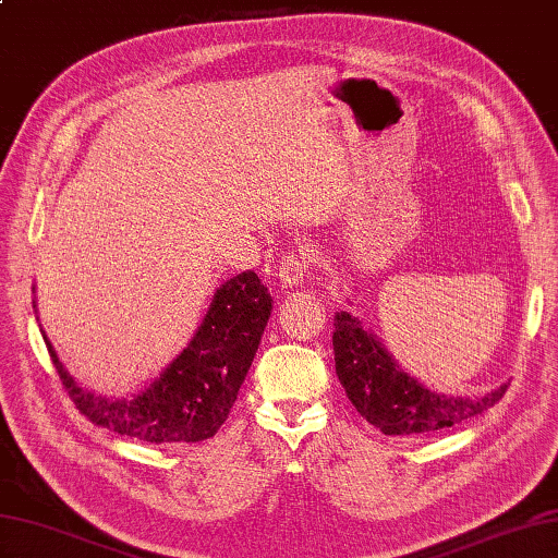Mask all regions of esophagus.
<instances>
[{"mask_svg":"<svg viewBox=\"0 0 558 558\" xmlns=\"http://www.w3.org/2000/svg\"><path fill=\"white\" fill-rule=\"evenodd\" d=\"M310 268L312 264L310 258H306V254H288L280 260L278 276L286 286H302V282L310 278Z\"/></svg>","mask_w":558,"mask_h":558,"instance_id":"esophagus-1","label":"esophagus"}]
</instances>
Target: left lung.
Segmentation results:
<instances>
[{
	"label": "left lung",
	"instance_id": "obj_1",
	"mask_svg": "<svg viewBox=\"0 0 558 558\" xmlns=\"http://www.w3.org/2000/svg\"><path fill=\"white\" fill-rule=\"evenodd\" d=\"M336 374L362 417L388 436L434 434L494 408L508 384L482 398L432 393L398 369L390 354L348 312L336 314Z\"/></svg>",
	"mask_w": 558,
	"mask_h": 558
}]
</instances>
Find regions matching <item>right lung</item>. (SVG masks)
I'll return each mask as SVG.
<instances>
[{
  "instance_id": "obj_1",
  "label": "right lung",
  "mask_w": 558,
  "mask_h": 558,
  "mask_svg": "<svg viewBox=\"0 0 558 558\" xmlns=\"http://www.w3.org/2000/svg\"><path fill=\"white\" fill-rule=\"evenodd\" d=\"M270 294L254 270L230 278L189 348L134 398L105 400L76 386L45 338L76 410L93 424L144 444H194L228 420L270 316Z\"/></svg>"
}]
</instances>
